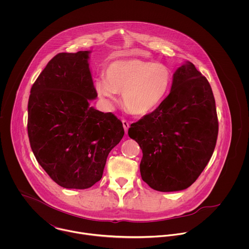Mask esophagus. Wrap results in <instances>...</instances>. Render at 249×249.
<instances>
[{
	"label": "esophagus",
	"instance_id": "obj_1",
	"mask_svg": "<svg viewBox=\"0 0 249 249\" xmlns=\"http://www.w3.org/2000/svg\"><path fill=\"white\" fill-rule=\"evenodd\" d=\"M123 126H124V128L125 133L127 134V130H128V128H129V123H128L127 121H125V120H123Z\"/></svg>",
	"mask_w": 249,
	"mask_h": 249
}]
</instances>
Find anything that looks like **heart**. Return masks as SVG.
<instances>
[{
  "instance_id": "heart-1",
  "label": "heart",
  "mask_w": 249,
  "mask_h": 249,
  "mask_svg": "<svg viewBox=\"0 0 249 249\" xmlns=\"http://www.w3.org/2000/svg\"><path fill=\"white\" fill-rule=\"evenodd\" d=\"M106 77L98 78L95 83L98 95L111 106L117 93H123L125 109L137 116L148 115L160 107L173 81L167 65L142 59L114 61L107 66Z\"/></svg>"
}]
</instances>
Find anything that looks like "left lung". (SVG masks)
I'll return each instance as SVG.
<instances>
[{"instance_id":"8db88e82","label":"left lung","mask_w":249,"mask_h":249,"mask_svg":"<svg viewBox=\"0 0 249 249\" xmlns=\"http://www.w3.org/2000/svg\"><path fill=\"white\" fill-rule=\"evenodd\" d=\"M217 133L212 88L191 62L175 71L163 104L128 129L142 149V179L159 192L190 187L210 161Z\"/></svg>"}]
</instances>
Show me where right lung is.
Masks as SVG:
<instances>
[{
    "label": "right lung",
    "instance_id": "obj_1",
    "mask_svg": "<svg viewBox=\"0 0 249 249\" xmlns=\"http://www.w3.org/2000/svg\"><path fill=\"white\" fill-rule=\"evenodd\" d=\"M88 51L52 58L31 89L28 134L37 162L55 183L87 189L103 178L107 156L122 140V122L89 106L98 97Z\"/></svg>",
    "mask_w": 249,
    "mask_h": 249
}]
</instances>
